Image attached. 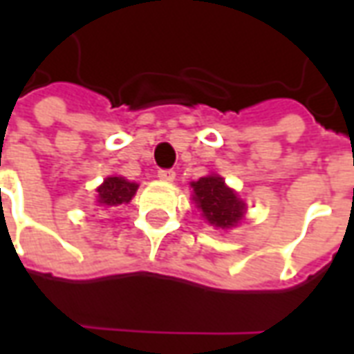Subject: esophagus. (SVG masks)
I'll list each match as a JSON object with an SVG mask.
<instances>
[{"label": "esophagus", "instance_id": "34e87169", "mask_svg": "<svg viewBox=\"0 0 354 354\" xmlns=\"http://www.w3.org/2000/svg\"><path fill=\"white\" fill-rule=\"evenodd\" d=\"M157 176H159V180H162V182H174L176 172H174L172 169H161L159 172H157Z\"/></svg>", "mask_w": 354, "mask_h": 354}]
</instances>
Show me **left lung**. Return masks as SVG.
Returning a JSON list of instances; mask_svg holds the SVG:
<instances>
[{"instance_id":"8db88e82","label":"left lung","mask_w":354,"mask_h":354,"mask_svg":"<svg viewBox=\"0 0 354 354\" xmlns=\"http://www.w3.org/2000/svg\"><path fill=\"white\" fill-rule=\"evenodd\" d=\"M192 187L197 207L216 227H233L245 214V203L237 199L235 192L223 184L220 176L199 178L197 182H193Z\"/></svg>"}]
</instances>
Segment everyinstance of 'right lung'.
Here are the masks:
<instances>
[{"instance_id":"obj_1","label":"right lung","mask_w":354,"mask_h":354,"mask_svg":"<svg viewBox=\"0 0 354 354\" xmlns=\"http://www.w3.org/2000/svg\"><path fill=\"white\" fill-rule=\"evenodd\" d=\"M138 185L127 182L124 178L111 176L104 180V184L96 189L98 192V203L104 207H117L132 199Z\"/></svg>"}]
</instances>
